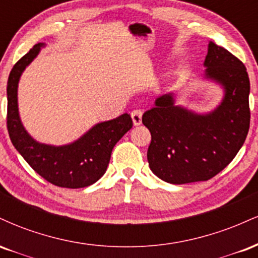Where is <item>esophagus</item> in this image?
Segmentation results:
<instances>
[{
	"label": "esophagus",
	"instance_id": "obj_1",
	"mask_svg": "<svg viewBox=\"0 0 258 258\" xmlns=\"http://www.w3.org/2000/svg\"><path fill=\"white\" fill-rule=\"evenodd\" d=\"M142 115H143V112H142L141 110H133L131 112L133 125H135V126L141 125V123H142Z\"/></svg>",
	"mask_w": 258,
	"mask_h": 258
}]
</instances>
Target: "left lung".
<instances>
[{
	"label": "left lung",
	"instance_id": "obj_1",
	"mask_svg": "<svg viewBox=\"0 0 258 258\" xmlns=\"http://www.w3.org/2000/svg\"><path fill=\"white\" fill-rule=\"evenodd\" d=\"M204 80L220 85L223 98L214 110L197 112L176 104L173 92L155 99L142 122L150 131L148 162L155 176L171 184L207 180L234 159L250 127V81L245 65L209 42Z\"/></svg>",
	"mask_w": 258,
	"mask_h": 258
}]
</instances>
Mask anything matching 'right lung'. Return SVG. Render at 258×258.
Wrapping results in <instances>:
<instances>
[{
    "mask_svg": "<svg viewBox=\"0 0 258 258\" xmlns=\"http://www.w3.org/2000/svg\"><path fill=\"white\" fill-rule=\"evenodd\" d=\"M46 43L40 42L14 65L7 82V128L12 143L36 172L52 184L63 188H85L105 173L112 148L132 128L130 114L96 123L81 137L64 144L51 146L29 135L18 108V85L26 67L37 57Z\"/></svg>",
    "mask_w": 258,
    "mask_h": 258,
    "instance_id": "right-lung-1",
    "label": "right lung"
}]
</instances>
